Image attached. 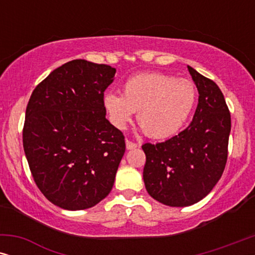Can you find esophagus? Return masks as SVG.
Returning <instances> with one entry per match:
<instances>
[{
  "mask_svg": "<svg viewBox=\"0 0 255 255\" xmlns=\"http://www.w3.org/2000/svg\"><path fill=\"white\" fill-rule=\"evenodd\" d=\"M125 145H127V149H133V148H137L138 147V145L135 144V142L130 141V140L125 141Z\"/></svg>",
  "mask_w": 255,
  "mask_h": 255,
  "instance_id": "esophagus-1",
  "label": "esophagus"
}]
</instances>
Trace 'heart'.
<instances>
[{"label":"heart","instance_id":"b5f03b06","mask_svg":"<svg viewBox=\"0 0 255 255\" xmlns=\"http://www.w3.org/2000/svg\"><path fill=\"white\" fill-rule=\"evenodd\" d=\"M196 88L189 80L165 73H142L128 78L123 95L103 96L104 110L118 130L127 128L137 111V121L146 134L161 139L176 133L186 124L196 102Z\"/></svg>","mask_w":255,"mask_h":255}]
</instances>
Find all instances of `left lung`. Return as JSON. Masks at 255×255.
Listing matches in <instances>:
<instances>
[{
  "label": "left lung",
  "mask_w": 255,
  "mask_h": 255,
  "mask_svg": "<svg viewBox=\"0 0 255 255\" xmlns=\"http://www.w3.org/2000/svg\"><path fill=\"white\" fill-rule=\"evenodd\" d=\"M198 104L188 128L168 140L141 146L144 183L149 196L169 207H189L207 196L224 172L231 116L212 80L188 66Z\"/></svg>",
  "instance_id": "obj_1"
}]
</instances>
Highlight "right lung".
<instances>
[{"label": "right lung", "mask_w": 255, "mask_h": 255, "mask_svg": "<svg viewBox=\"0 0 255 255\" xmlns=\"http://www.w3.org/2000/svg\"><path fill=\"white\" fill-rule=\"evenodd\" d=\"M116 68L76 59L50 73L33 90L23 128L34 182L65 210H83L113 189L125 152L124 135L106 118L104 90Z\"/></svg>", "instance_id": "obj_1"}]
</instances>
